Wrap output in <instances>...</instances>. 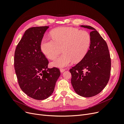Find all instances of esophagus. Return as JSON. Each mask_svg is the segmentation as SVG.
Segmentation results:
<instances>
[{
    "label": "esophagus",
    "mask_w": 124,
    "mask_h": 124,
    "mask_svg": "<svg viewBox=\"0 0 124 124\" xmlns=\"http://www.w3.org/2000/svg\"><path fill=\"white\" fill-rule=\"evenodd\" d=\"M65 71V69H60V71H61V72H64V71Z\"/></svg>",
    "instance_id": "esophagus-1"
}]
</instances>
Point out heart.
<instances>
[{"label": "heart", "instance_id": "heart-1", "mask_svg": "<svg viewBox=\"0 0 124 124\" xmlns=\"http://www.w3.org/2000/svg\"><path fill=\"white\" fill-rule=\"evenodd\" d=\"M52 39L43 38L40 48L48 59H54L62 51L63 53L52 62V66L62 68L69 66L73 61L78 62L87 54L91 43V37L86 31L61 27L51 32Z\"/></svg>", "mask_w": 124, "mask_h": 124}]
</instances>
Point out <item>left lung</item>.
<instances>
[{
  "instance_id": "left-lung-1",
  "label": "left lung",
  "mask_w": 124,
  "mask_h": 124,
  "mask_svg": "<svg viewBox=\"0 0 124 124\" xmlns=\"http://www.w3.org/2000/svg\"><path fill=\"white\" fill-rule=\"evenodd\" d=\"M80 26L92 31L91 43L84 58L69 70L72 76L71 82L77 94L91 97L98 94L107 85L111 58L108 45L99 33L92 26Z\"/></svg>"
}]
</instances>
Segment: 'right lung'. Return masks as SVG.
<instances>
[{"instance_id": "right-lung-1", "label": "right lung", "mask_w": 124, "mask_h": 124, "mask_svg": "<svg viewBox=\"0 0 124 124\" xmlns=\"http://www.w3.org/2000/svg\"><path fill=\"white\" fill-rule=\"evenodd\" d=\"M48 26L28 28L18 43L14 53V69L24 93L41 100L53 93L59 70L47 68L48 61L41 52L40 44Z\"/></svg>"}]
</instances>
